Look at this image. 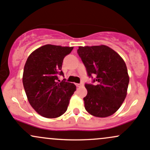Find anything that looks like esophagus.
I'll list each match as a JSON object with an SVG mask.
<instances>
[{
    "label": "esophagus",
    "mask_w": 150,
    "mask_h": 150,
    "mask_svg": "<svg viewBox=\"0 0 150 150\" xmlns=\"http://www.w3.org/2000/svg\"><path fill=\"white\" fill-rule=\"evenodd\" d=\"M76 87H81V86H83V83H76Z\"/></svg>",
    "instance_id": "34e87169"
}]
</instances>
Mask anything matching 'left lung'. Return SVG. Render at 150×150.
<instances>
[{
	"instance_id": "obj_1",
	"label": "left lung",
	"mask_w": 150,
	"mask_h": 150,
	"mask_svg": "<svg viewBox=\"0 0 150 150\" xmlns=\"http://www.w3.org/2000/svg\"><path fill=\"white\" fill-rule=\"evenodd\" d=\"M79 56L88 75L95 76V85L85 84L87 95L83 98L88 113L107 117L115 113L127 94L129 76L125 61L105 45L79 46Z\"/></svg>"
}]
</instances>
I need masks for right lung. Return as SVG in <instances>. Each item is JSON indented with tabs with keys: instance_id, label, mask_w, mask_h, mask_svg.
<instances>
[{
	"instance_id": "obj_1",
	"label": "right lung",
	"mask_w": 150,
	"mask_h": 150,
	"mask_svg": "<svg viewBox=\"0 0 150 150\" xmlns=\"http://www.w3.org/2000/svg\"><path fill=\"white\" fill-rule=\"evenodd\" d=\"M74 47L46 44L33 51L24 66L23 84L30 106L46 118H56L67 112L76 89L75 84L60 81L64 58Z\"/></svg>"
}]
</instances>
